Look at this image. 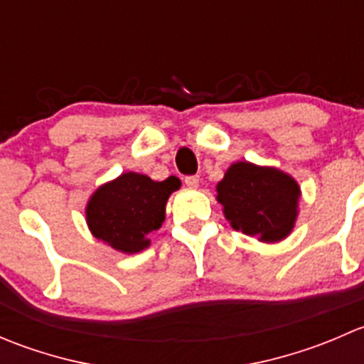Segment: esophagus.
<instances>
[{
	"label": "esophagus",
	"instance_id": "obj_1",
	"mask_svg": "<svg viewBox=\"0 0 364 364\" xmlns=\"http://www.w3.org/2000/svg\"><path fill=\"white\" fill-rule=\"evenodd\" d=\"M185 185L190 186V188H197L199 186V176H186Z\"/></svg>",
	"mask_w": 364,
	"mask_h": 364
}]
</instances>
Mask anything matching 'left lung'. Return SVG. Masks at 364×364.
Listing matches in <instances>:
<instances>
[{"instance_id":"left-lung-1","label":"left lung","mask_w":364,"mask_h":364,"mask_svg":"<svg viewBox=\"0 0 364 364\" xmlns=\"http://www.w3.org/2000/svg\"><path fill=\"white\" fill-rule=\"evenodd\" d=\"M301 190L274 167L236 161L216 185V200L230 225L264 243H277L294 229Z\"/></svg>"}]
</instances>
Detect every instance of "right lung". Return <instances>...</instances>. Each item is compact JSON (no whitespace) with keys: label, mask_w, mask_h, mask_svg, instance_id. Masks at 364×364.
Segmentation results:
<instances>
[{"label":"right lung","mask_w":364,"mask_h":364,"mask_svg":"<svg viewBox=\"0 0 364 364\" xmlns=\"http://www.w3.org/2000/svg\"><path fill=\"white\" fill-rule=\"evenodd\" d=\"M181 186L174 176L153 181L137 172H124L102 185L86 205L91 234L114 250L137 253L149 247L148 236L165 220L168 196Z\"/></svg>","instance_id":"right-lung-1"}]
</instances>
